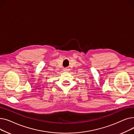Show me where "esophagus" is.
Returning <instances> with one entry per match:
<instances>
[{
	"label": "esophagus",
	"instance_id": "esophagus-1",
	"mask_svg": "<svg viewBox=\"0 0 134 134\" xmlns=\"http://www.w3.org/2000/svg\"><path fill=\"white\" fill-rule=\"evenodd\" d=\"M63 70H64V71H69V68L68 67H66V68H63Z\"/></svg>",
	"mask_w": 134,
	"mask_h": 134
}]
</instances>
